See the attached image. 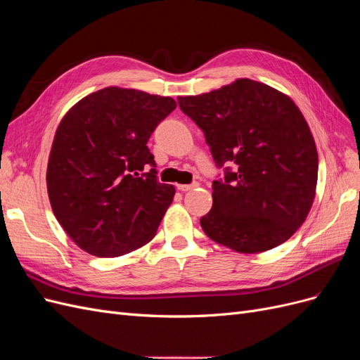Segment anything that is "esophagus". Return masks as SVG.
Listing matches in <instances>:
<instances>
[{"mask_svg": "<svg viewBox=\"0 0 360 360\" xmlns=\"http://www.w3.org/2000/svg\"><path fill=\"white\" fill-rule=\"evenodd\" d=\"M195 188H198V183H192V184H177V189L181 192H188Z\"/></svg>", "mask_w": 360, "mask_h": 360, "instance_id": "obj_1", "label": "esophagus"}]
</instances>
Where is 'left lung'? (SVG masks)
<instances>
[{
  "label": "left lung",
  "mask_w": 360,
  "mask_h": 360,
  "mask_svg": "<svg viewBox=\"0 0 360 360\" xmlns=\"http://www.w3.org/2000/svg\"><path fill=\"white\" fill-rule=\"evenodd\" d=\"M180 110L205 136L224 179L214 180L204 233L240 254L274 249L311 210L319 155L303 114L290 97L242 78L219 90L179 97Z\"/></svg>",
  "instance_id": "8db88e82"
}]
</instances>
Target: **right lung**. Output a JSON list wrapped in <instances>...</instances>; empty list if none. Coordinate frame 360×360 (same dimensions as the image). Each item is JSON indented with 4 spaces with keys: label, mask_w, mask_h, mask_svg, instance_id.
<instances>
[{
    "label": "right lung",
    "mask_w": 360,
    "mask_h": 360,
    "mask_svg": "<svg viewBox=\"0 0 360 360\" xmlns=\"http://www.w3.org/2000/svg\"><path fill=\"white\" fill-rule=\"evenodd\" d=\"M176 106L171 97L108 86L63 117L48 162V195L57 221L85 252L120 257L156 236L176 189L158 181L147 143Z\"/></svg>",
    "instance_id": "obj_1"
}]
</instances>
